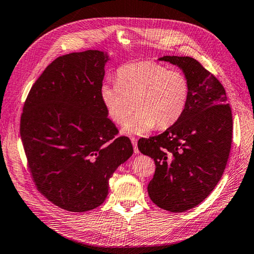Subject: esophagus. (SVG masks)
<instances>
[{
    "instance_id": "34e87169",
    "label": "esophagus",
    "mask_w": 254,
    "mask_h": 254,
    "mask_svg": "<svg viewBox=\"0 0 254 254\" xmlns=\"http://www.w3.org/2000/svg\"><path fill=\"white\" fill-rule=\"evenodd\" d=\"M131 142H132V145H133V148H134V153L137 154L138 153V148H137V140L135 137L131 136Z\"/></svg>"
}]
</instances>
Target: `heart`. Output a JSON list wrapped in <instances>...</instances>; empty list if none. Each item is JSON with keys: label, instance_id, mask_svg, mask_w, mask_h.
Instances as JSON below:
<instances>
[{"label": "heart", "instance_id": "heart-1", "mask_svg": "<svg viewBox=\"0 0 254 254\" xmlns=\"http://www.w3.org/2000/svg\"><path fill=\"white\" fill-rule=\"evenodd\" d=\"M116 81L102 83L101 101L109 118L119 126L126 123L135 107L136 112L124 132L137 135L155 126L158 128L173 126L183 116L190 96L185 73L154 61L123 64L117 69Z\"/></svg>", "mask_w": 254, "mask_h": 254}]
</instances>
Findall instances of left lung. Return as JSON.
<instances>
[{
    "label": "left lung",
    "instance_id": "1",
    "mask_svg": "<svg viewBox=\"0 0 254 254\" xmlns=\"http://www.w3.org/2000/svg\"><path fill=\"white\" fill-rule=\"evenodd\" d=\"M190 84L183 116L160 135L142 138L138 150L155 162L147 186L156 206L183 212L206 199L220 181L232 142V113L220 81L191 57L164 56Z\"/></svg>",
    "mask_w": 254,
    "mask_h": 254
}]
</instances>
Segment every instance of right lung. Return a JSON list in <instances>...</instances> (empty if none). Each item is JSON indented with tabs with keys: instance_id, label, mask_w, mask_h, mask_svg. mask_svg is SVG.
<instances>
[{
	"instance_id": "right-lung-1",
	"label": "right lung",
	"mask_w": 254,
	"mask_h": 254,
	"mask_svg": "<svg viewBox=\"0 0 254 254\" xmlns=\"http://www.w3.org/2000/svg\"><path fill=\"white\" fill-rule=\"evenodd\" d=\"M107 61L99 51L56 58L24 102L19 133L32 180L67 211L100 206L114 171L133 154L130 138L117 137L100 98Z\"/></svg>"
}]
</instances>
